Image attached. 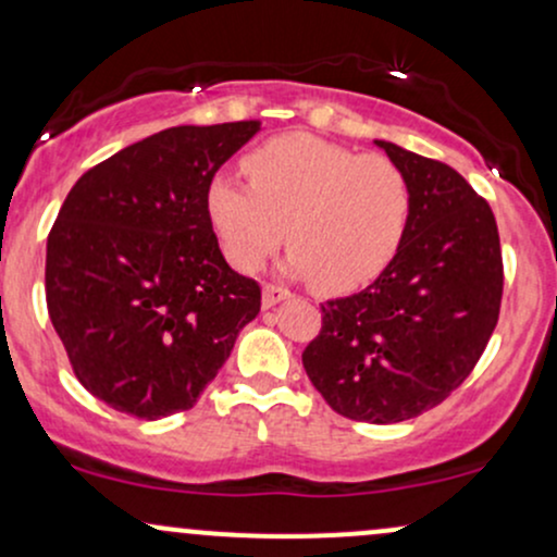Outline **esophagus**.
Returning <instances> with one entry per match:
<instances>
[{
  "mask_svg": "<svg viewBox=\"0 0 557 557\" xmlns=\"http://www.w3.org/2000/svg\"><path fill=\"white\" fill-rule=\"evenodd\" d=\"M285 298H290V290L283 288V285H274V283H267L264 290H261V301H264V307H274V304L285 301Z\"/></svg>",
  "mask_w": 557,
  "mask_h": 557,
  "instance_id": "1",
  "label": "esophagus"
}]
</instances>
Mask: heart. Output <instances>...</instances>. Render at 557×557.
<instances>
[{"label":"heart","mask_w":557,"mask_h":557,"mask_svg":"<svg viewBox=\"0 0 557 557\" xmlns=\"http://www.w3.org/2000/svg\"><path fill=\"white\" fill-rule=\"evenodd\" d=\"M250 187L213 176L209 222L224 256L259 269L285 237L290 267L322 293L372 283L405 243L412 185L399 163L309 134H285L243 161Z\"/></svg>","instance_id":"heart-1"}]
</instances>
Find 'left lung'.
<instances>
[{"instance_id": "left-lung-1", "label": "left lung", "mask_w": 557, "mask_h": 557, "mask_svg": "<svg viewBox=\"0 0 557 557\" xmlns=\"http://www.w3.org/2000/svg\"><path fill=\"white\" fill-rule=\"evenodd\" d=\"M412 185L399 253L364 290L322 304L304 370L359 423H401L466 383L499 320L503 250L488 203L455 169L377 139Z\"/></svg>"}]
</instances>
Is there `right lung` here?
Returning a JSON list of instances; mask_svg holds the SVG:
<instances>
[{"label":"right lung","instance_id":"1","mask_svg":"<svg viewBox=\"0 0 557 557\" xmlns=\"http://www.w3.org/2000/svg\"><path fill=\"white\" fill-rule=\"evenodd\" d=\"M261 121L171 126L91 166L47 237V311L84 388L115 412H185L259 314L206 211L219 166Z\"/></svg>","mask_w":557,"mask_h":557}]
</instances>
